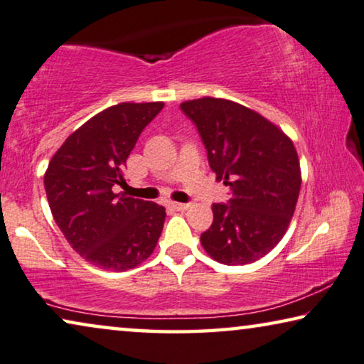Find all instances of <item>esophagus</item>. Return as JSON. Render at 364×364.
<instances>
[{"label":"esophagus","mask_w":364,"mask_h":364,"mask_svg":"<svg viewBox=\"0 0 364 364\" xmlns=\"http://www.w3.org/2000/svg\"><path fill=\"white\" fill-rule=\"evenodd\" d=\"M171 208L176 209V211H186L189 206H188V204H184V203H171Z\"/></svg>","instance_id":"1"}]
</instances>
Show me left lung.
<instances>
[{"mask_svg": "<svg viewBox=\"0 0 364 364\" xmlns=\"http://www.w3.org/2000/svg\"><path fill=\"white\" fill-rule=\"evenodd\" d=\"M218 180L231 188L229 204H213V224L201 234L209 257L245 265L284 237L299 201L301 171L294 141L257 112L228 99L186 100Z\"/></svg>", "mask_w": 364, "mask_h": 364, "instance_id": "obj_1", "label": "left lung"}]
</instances>
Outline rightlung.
Wrapping results in <instances>:
<instances>
[{"instance_id":"add662e5","label":"right lung","mask_w":364,"mask_h":364,"mask_svg":"<svg viewBox=\"0 0 364 364\" xmlns=\"http://www.w3.org/2000/svg\"><path fill=\"white\" fill-rule=\"evenodd\" d=\"M163 102H122L70 133L50 158L44 188L53 218L75 252L95 267L124 272L150 257L166 211L115 193L143 129Z\"/></svg>"}]
</instances>
